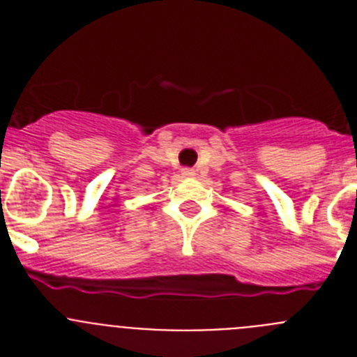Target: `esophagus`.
Segmentation results:
<instances>
[{
    "label": "esophagus",
    "instance_id": "obj_1",
    "mask_svg": "<svg viewBox=\"0 0 357 357\" xmlns=\"http://www.w3.org/2000/svg\"><path fill=\"white\" fill-rule=\"evenodd\" d=\"M181 175H182V178H193L197 173H195V169H191V168H184V169H182Z\"/></svg>",
    "mask_w": 357,
    "mask_h": 357
}]
</instances>
